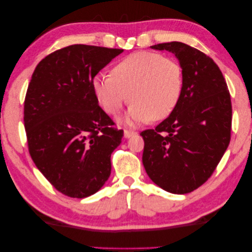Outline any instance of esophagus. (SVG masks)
I'll use <instances>...</instances> for the list:
<instances>
[{
  "label": "esophagus",
  "instance_id": "esophagus-1",
  "mask_svg": "<svg viewBox=\"0 0 252 252\" xmlns=\"http://www.w3.org/2000/svg\"><path fill=\"white\" fill-rule=\"evenodd\" d=\"M134 135H136V133L135 131H133V130H124V137L125 138H129V137H131V136H134Z\"/></svg>",
  "mask_w": 252,
  "mask_h": 252
}]
</instances>
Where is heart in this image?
<instances>
[{"instance_id":"heart-1","label":"heart","mask_w":252,"mask_h":252,"mask_svg":"<svg viewBox=\"0 0 252 252\" xmlns=\"http://www.w3.org/2000/svg\"><path fill=\"white\" fill-rule=\"evenodd\" d=\"M93 90L99 105L111 116H116L124 105L133 101L122 119L127 125L150 119L160 121L170 116L179 104L183 70L176 61L159 53L135 52L119 61L111 70V76H94Z\"/></svg>"}]
</instances>
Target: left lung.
Returning a JSON list of instances; mask_svg holds the SVG:
<instances>
[{"label": "left lung", "mask_w": 252, "mask_h": 252, "mask_svg": "<svg viewBox=\"0 0 252 252\" xmlns=\"http://www.w3.org/2000/svg\"><path fill=\"white\" fill-rule=\"evenodd\" d=\"M172 52L183 70V90L175 109L143 136V165L165 191L185 194L212 175L229 146L230 93L221 70L211 58L182 42L152 45Z\"/></svg>", "instance_id": "left-lung-1"}]
</instances>
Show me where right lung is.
<instances>
[{
    "mask_svg": "<svg viewBox=\"0 0 252 252\" xmlns=\"http://www.w3.org/2000/svg\"><path fill=\"white\" fill-rule=\"evenodd\" d=\"M123 49L72 44L52 52L32 73L24 100L29 152L38 170L63 194L98 192L111 171L110 155L123 129L98 105L93 79Z\"/></svg>",
    "mask_w": 252,
    "mask_h": 252,
    "instance_id": "right-lung-1",
    "label": "right lung"
}]
</instances>
